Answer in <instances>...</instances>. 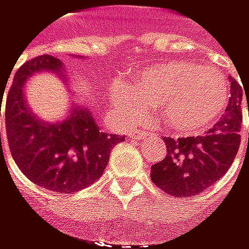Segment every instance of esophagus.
Wrapping results in <instances>:
<instances>
[{
	"label": "esophagus",
	"instance_id": "34e87169",
	"mask_svg": "<svg viewBox=\"0 0 249 249\" xmlns=\"http://www.w3.org/2000/svg\"><path fill=\"white\" fill-rule=\"evenodd\" d=\"M129 136L132 140H144V138H147V136H150V133L148 132H141V130H132L129 133Z\"/></svg>",
	"mask_w": 249,
	"mask_h": 249
}]
</instances>
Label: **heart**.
Segmentation results:
<instances>
[{"label":"heart","instance_id":"1","mask_svg":"<svg viewBox=\"0 0 249 249\" xmlns=\"http://www.w3.org/2000/svg\"><path fill=\"white\" fill-rule=\"evenodd\" d=\"M227 83L214 70L187 60L160 64L135 78L114 83L111 101L127 123L141 122L156 105L160 122L181 135L213 126L226 107Z\"/></svg>","mask_w":249,"mask_h":249}]
</instances>
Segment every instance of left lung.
Instances as JSON below:
<instances>
[{
    "instance_id": "1",
    "label": "left lung",
    "mask_w": 249,
    "mask_h": 249,
    "mask_svg": "<svg viewBox=\"0 0 249 249\" xmlns=\"http://www.w3.org/2000/svg\"><path fill=\"white\" fill-rule=\"evenodd\" d=\"M229 81L230 98L226 114L206 135L163 138L166 157L151 166L150 177L168 195L175 197L199 195L221 179L233 163L241 144V104L245 88L231 77Z\"/></svg>"
}]
</instances>
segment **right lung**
<instances>
[{
	"label": "right lung",
	"mask_w": 249,
	"mask_h": 249,
	"mask_svg": "<svg viewBox=\"0 0 249 249\" xmlns=\"http://www.w3.org/2000/svg\"><path fill=\"white\" fill-rule=\"evenodd\" d=\"M36 71L64 74V67L57 57L41 54L18 70L4 108L8 147L28 179L52 192L74 193L104 174L111 148L124 138L101 132L86 108L75 107L67 120L53 124L32 116L25 104L23 84Z\"/></svg>",
	"instance_id": "1"
}]
</instances>
